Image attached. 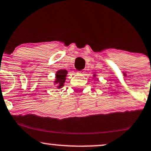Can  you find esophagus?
I'll return each instance as SVG.
<instances>
[{
    "instance_id": "esophagus-1",
    "label": "esophagus",
    "mask_w": 151,
    "mask_h": 151,
    "mask_svg": "<svg viewBox=\"0 0 151 151\" xmlns=\"http://www.w3.org/2000/svg\"><path fill=\"white\" fill-rule=\"evenodd\" d=\"M84 71L83 70H81V71H78L77 72V74H84Z\"/></svg>"
}]
</instances>
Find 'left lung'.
<instances>
[{
    "mask_svg": "<svg viewBox=\"0 0 151 151\" xmlns=\"http://www.w3.org/2000/svg\"><path fill=\"white\" fill-rule=\"evenodd\" d=\"M93 77H96V75H95V74H94V76H93Z\"/></svg>",
    "mask_w": 151,
    "mask_h": 151,
    "instance_id": "obj_1",
    "label": "left lung"
}]
</instances>
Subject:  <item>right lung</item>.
<instances>
[{
    "label": "right lung",
    "mask_w": 151,
    "mask_h": 151,
    "mask_svg": "<svg viewBox=\"0 0 151 151\" xmlns=\"http://www.w3.org/2000/svg\"><path fill=\"white\" fill-rule=\"evenodd\" d=\"M68 74V71L66 70H60L55 74V84H57L58 88H60L64 86V83L66 80V76Z\"/></svg>",
    "instance_id": "obj_1"
}]
</instances>
